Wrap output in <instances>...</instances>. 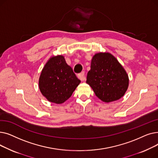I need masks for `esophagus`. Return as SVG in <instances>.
Returning <instances> with one entry per match:
<instances>
[{
  "label": "esophagus",
  "instance_id": "esophagus-1",
  "mask_svg": "<svg viewBox=\"0 0 158 158\" xmlns=\"http://www.w3.org/2000/svg\"><path fill=\"white\" fill-rule=\"evenodd\" d=\"M78 77L81 81H85L86 79V77L85 76V72H82L78 74Z\"/></svg>",
  "mask_w": 158,
  "mask_h": 158
}]
</instances>
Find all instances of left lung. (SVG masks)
Returning <instances> with one entry per match:
<instances>
[{
  "label": "left lung",
  "mask_w": 158,
  "mask_h": 158,
  "mask_svg": "<svg viewBox=\"0 0 158 158\" xmlns=\"http://www.w3.org/2000/svg\"><path fill=\"white\" fill-rule=\"evenodd\" d=\"M88 72L86 83L104 102L117 101L129 86L128 75L118 61L108 52L95 54Z\"/></svg>",
  "instance_id": "left-lung-1"
}]
</instances>
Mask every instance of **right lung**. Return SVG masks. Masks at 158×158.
<instances>
[{
	"instance_id": "obj_1",
	"label": "right lung",
	"mask_w": 158,
	"mask_h": 158,
	"mask_svg": "<svg viewBox=\"0 0 158 158\" xmlns=\"http://www.w3.org/2000/svg\"><path fill=\"white\" fill-rule=\"evenodd\" d=\"M80 82L64 56L58 55L51 57L44 66L39 88L49 102L60 104L68 100Z\"/></svg>"
}]
</instances>
